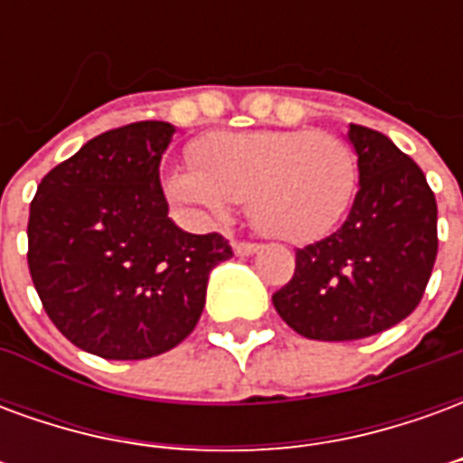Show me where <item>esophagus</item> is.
Listing matches in <instances>:
<instances>
[{
	"label": "esophagus",
	"mask_w": 463,
	"mask_h": 463,
	"mask_svg": "<svg viewBox=\"0 0 463 463\" xmlns=\"http://www.w3.org/2000/svg\"><path fill=\"white\" fill-rule=\"evenodd\" d=\"M232 250L241 258H248V255H255V252L260 250V245H255V242H232Z\"/></svg>",
	"instance_id": "34e87169"
}]
</instances>
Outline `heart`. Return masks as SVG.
I'll return each mask as SVG.
<instances>
[{"instance_id": "b5f03b06", "label": "heart", "mask_w": 463, "mask_h": 463, "mask_svg": "<svg viewBox=\"0 0 463 463\" xmlns=\"http://www.w3.org/2000/svg\"><path fill=\"white\" fill-rule=\"evenodd\" d=\"M195 168H175L168 193L201 218H225L248 201L252 225L275 241L307 242L330 232L357 191V158L332 133H213L193 146Z\"/></svg>"}]
</instances>
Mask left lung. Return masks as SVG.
Returning a JSON list of instances; mask_svg holds the SVG:
<instances>
[{"label":"left lung","mask_w":463,"mask_h":463,"mask_svg":"<svg viewBox=\"0 0 463 463\" xmlns=\"http://www.w3.org/2000/svg\"><path fill=\"white\" fill-rule=\"evenodd\" d=\"M359 191L337 232L295 252L272 305L292 330L322 342L362 340L409 317L437 260V198L417 163L384 133L349 123Z\"/></svg>","instance_id":"1"}]
</instances>
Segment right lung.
I'll return each mask as SVG.
<instances>
[{
	"mask_svg": "<svg viewBox=\"0 0 463 463\" xmlns=\"http://www.w3.org/2000/svg\"><path fill=\"white\" fill-rule=\"evenodd\" d=\"M175 126L138 121L46 173L29 208V272L66 340L104 359H148L201 320L208 278L232 258L218 232L168 218L161 158Z\"/></svg>",
	"mask_w": 463,
	"mask_h": 463,
	"instance_id": "add662e5",
	"label": "right lung"
}]
</instances>
